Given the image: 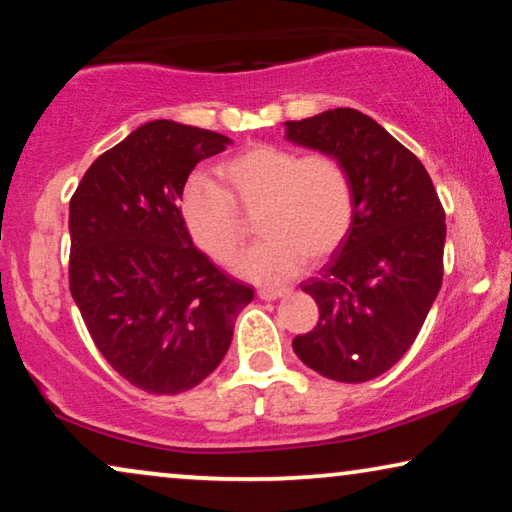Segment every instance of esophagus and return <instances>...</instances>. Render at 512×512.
Returning a JSON list of instances; mask_svg holds the SVG:
<instances>
[{
    "label": "esophagus",
    "instance_id": "1",
    "mask_svg": "<svg viewBox=\"0 0 512 512\" xmlns=\"http://www.w3.org/2000/svg\"><path fill=\"white\" fill-rule=\"evenodd\" d=\"M284 293H289V289H275V286H261L258 289V298L263 300H275L279 296H284Z\"/></svg>",
    "mask_w": 512,
    "mask_h": 512
}]
</instances>
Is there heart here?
<instances>
[{"label": "heart", "instance_id": "b5f03b06", "mask_svg": "<svg viewBox=\"0 0 512 512\" xmlns=\"http://www.w3.org/2000/svg\"><path fill=\"white\" fill-rule=\"evenodd\" d=\"M216 186L191 177L179 195L181 221L195 247L230 265L247 240L242 214H256L263 240L237 263L242 275L279 282L300 270L305 256L317 263L345 242L354 221V186L333 153L254 144L216 167Z\"/></svg>", "mask_w": 512, "mask_h": 512}]
</instances>
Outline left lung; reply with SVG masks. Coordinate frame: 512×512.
Listing matches in <instances>:
<instances>
[{
  "label": "left lung",
  "instance_id": "obj_1",
  "mask_svg": "<svg viewBox=\"0 0 512 512\" xmlns=\"http://www.w3.org/2000/svg\"><path fill=\"white\" fill-rule=\"evenodd\" d=\"M286 137L340 158L354 186L345 242L300 284L319 321L293 352L328 380H375L408 352L443 284L445 209L415 153L361 111L286 121Z\"/></svg>",
  "mask_w": 512,
  "mask_h": 512
}]
</instances>
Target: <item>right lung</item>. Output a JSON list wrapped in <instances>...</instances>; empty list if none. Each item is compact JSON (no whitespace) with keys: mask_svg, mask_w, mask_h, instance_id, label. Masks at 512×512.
Returning a JSON list of instances; mask_svg holds the SVG:
<instances>
[{"mask_svg":"<svg viewBox=\"0 0 512 512\" xmlns=\"http://www.w3.org/2000/svg\"><path fill=\"white\" fill-rule=\"evenodd\" d=\"M230 139L151 121L104 151L69 200V291L95 347L146 394H181L216 370L254 289L223 275L181 221L193 167Z\"/></svg>","mask_w":512,"mask_h":512,"instance_id":"add662e5","label":"right lung"}]
</instances>
